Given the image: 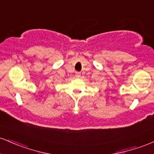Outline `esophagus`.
Instances as JSON below:
<instances>
[{"mask_svg":"<svg viewBox=\"0 0 154 154\" xmlns=\"http://www.w3.org/2000/svg\"><path fill=\"white\" fill-rule=\"evenodd\" d=\"M75 76H76V77H77V78H79V77H80V76H81V74H80V72H76V74H75Z\"/></svg>","mask_w":154,"mask_h":154,"instance_id":"obj_1","label":"esophagus"}]
</instances>
